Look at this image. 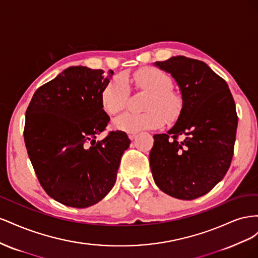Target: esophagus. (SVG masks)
Listing matches in <instances>:
<instances>
[{
	"label": "esophagus",
	"instance_id": "obj_1",
	"mask_svg": "<svg viewBox=\"0 0 258 258\" xmlns=\"http://www.w3.org/2000/svg\"><path fill=\"white\" fill-rule=\"evenodd\" d=\"M136 136H137V132H129V134H128V137H129L131 141H132V140H135Z\"/></svg>",
	"mask_w": 258,
	"mask_h": 258
}]
</instances>
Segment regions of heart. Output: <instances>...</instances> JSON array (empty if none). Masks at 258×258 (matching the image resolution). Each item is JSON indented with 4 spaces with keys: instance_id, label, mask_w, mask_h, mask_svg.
Returning <instances> with one entry per match:
<instances>
[{
    "instance_id": "obj_1",
    "label": "heart",
    "mask_w": 258,
    "mask_h": 258,
    "mask_svg": "<svg viewBox=\"0 0 258 258\" xmlns=\"http://www.w3.org/2000/svg\"><path fill=\"white\" fill-rule=\"evenodd\" d=\"M138 89L152 93L146 104V113H123L113 120V127L126 132L156 129L165 123V116L174 120L181 111V101L171 92L172 80L165 72L147 68L140 70L130 77ZM129 97V85L121 76H116L108 82L101 96V103L108 114H116L126 106ZM164 113L162 114V113Z\"/></svg>"
}]
</instances>
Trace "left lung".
<instances>
[{"mask_svg":"<svg viewBox=\"0 0 258 258\" xmlns=\"http://www.w3.org/2000/svg\"><path fill=\"white\" fill-rule=\"evenodd\" d=\"M154 66L171 74L182 95L174 126L154 136V181L171 197L196 199L221 182L230 167L238 126L235 101L227 83L205 62L176 56Z\"/></svg>","mask_w":258,"mask_h":258,"instance_id":"8db88e82","label":"left lung"}]
</instances>
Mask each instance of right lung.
<instances>
[{
	"mask_svg": "<svg viewBox=\"0 0 258 258\" xmlns=\"http://www.w3.org/2000/svg\"><path fill=\"white\" fill-rule=\"evenodd\" d=\"M113 73L70 67L41 86L27 108L29 158L44 190L64 206L83 209L102 200L130 145L123 131L96 140L110 121L101 96Z\"/></svg>",
	"mask_w": 258,
	"mask_h": 258,
	"instance_id": "add662e5",
	"label": "right lung"
}]
</instances>
